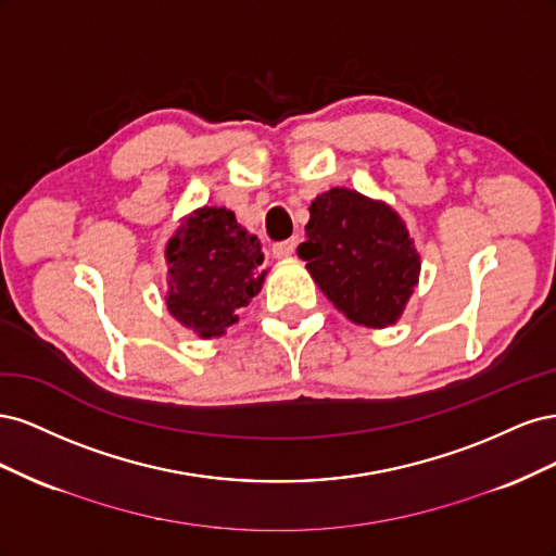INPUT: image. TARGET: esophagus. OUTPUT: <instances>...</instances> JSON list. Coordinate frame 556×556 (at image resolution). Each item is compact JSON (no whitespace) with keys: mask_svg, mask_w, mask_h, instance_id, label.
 Wrapping results in <instances>:
<instances>
[{"mask_svg":"<svg viewBox=\"0 0 556 556\" xmlns=\"http://www.w3.org/2000/svg\"><path fill=\"white\" fill-rule=\"evenodd\" d=\"M294 248H296V241L294 239H288V241H278V243H274L271 245V252H274V257H290L292 252H294Z\"/></svg>","mask_w":556,"mask_h":556,"instance_id":"34e87169","label":"esophagus"}]
</instances>
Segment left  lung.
Returning a JSON list of instances; mask_svg holds the SVG:
<instances>
[{
	"mask_svg": "<svg viewBox=\"0 0 556 556\" xmlns=\"http://www.w3.org/2000/svg\"><path fill=\"white\" fill-rule=\"evenodd\" d=\"M308 211L296 252L317 288L355 325H394L419 278V255L399 213L348 188L317 194Z\"/></svg>",
	"mask_w": 556,
	"mask_h": 556,
	"instance_id": "8db88e82",
	"label": "left lung"
}]
</instances>
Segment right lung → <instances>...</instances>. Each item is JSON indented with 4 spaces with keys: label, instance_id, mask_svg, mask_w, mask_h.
I'll use <instances>...</instances> for the list:
<instances>
[{
    "label": "right lung",
    "instance_id": "1",
    "mask_svg": "<svg viewBox=\"0 0 556 556\" xmlns=\"http://www.w3.org/2000/svg\"><path fill=\"white\" fill-rule=\"evenodd\" d=\"M262 243L231 211L204 206L190 213L166 243V308L201 339L223 336L239 323V308L260 294Z\"/></svg>",
    "mask_w": 556,
    "mask_h": 556
}]
</instances>
